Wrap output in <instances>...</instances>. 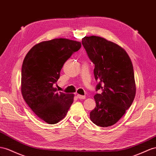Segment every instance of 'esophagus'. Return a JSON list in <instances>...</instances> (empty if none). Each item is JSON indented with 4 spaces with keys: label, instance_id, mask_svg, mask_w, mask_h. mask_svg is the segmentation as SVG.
<instances>
[{
    "label": "esophagus",
    "instance_id": "obj_1",
    "mask_svg": "<svg viewBox=\"0 0 156 156\" xmlns=\"http://www.w3.org/2000/svg\"><path fill=\"white\" fill-rule=\"evenodd\" d=\"M77 97H78V98L80 99H86V96H85V95H82L78 94V95H77Z\"/></svg>",
    "mask_w": 156,
    "mask_h": 156
}]
</instances>
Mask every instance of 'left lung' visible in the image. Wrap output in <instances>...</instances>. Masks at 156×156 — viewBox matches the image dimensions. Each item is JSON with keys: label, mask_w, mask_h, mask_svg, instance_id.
<instances>
[{"label": "left lung", "mask_w": 156, "mask_h": 156, "mask_svg": "<svg viewBox=\"0 0 156 156\" xmlns=\"http://www.w3.org/2000/svg\"><path fill=\"white\" fill-rule=\"evenodd\" d=\"M82 43L94 65L96 107L90 119L107 127L119 121L133 103L136 94L133 66L126 52L113 42L98 36L84 37Z\"/></svg>", "instance_id": "1"}]
</instances>
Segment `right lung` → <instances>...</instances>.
<instances>
[{"mask_svg": "<svg viewBox=\"0 0 156 156\" xmlns=\"http://www.w3.org/2000/svg\"><path fill=\"white\" fill-rule=\"evenodd\" d=\"M80 48V42L54 39L34 45L23 60V98L34 113L47 123L53 125L61 121L73 103V94L58 92L54 86L64 64Z\"/></svg>", "mask_w": 156, "mask_h": 156, "instance_id": "add662e5", "label": "right lung"}]
</instances>
